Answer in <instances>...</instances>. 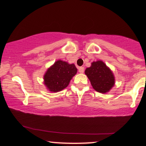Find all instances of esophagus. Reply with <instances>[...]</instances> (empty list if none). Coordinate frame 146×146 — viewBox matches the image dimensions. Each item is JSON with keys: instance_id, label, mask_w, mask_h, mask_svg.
<instances>
[{"instance_id": "esophagus-1", "label": "esophagus", "mask_w": 146, "mask_h": 146, "mask_svg": "<svg viewBox=\"0 0 146 146\" xmlns=\"http://www.w3.org/2000/svg\"><path fill=\"white\" fill-rule=\"evenodd\" d=\"M84 71V68L83 66H81V67L79 68V72H80V73H83Z\"/></svg>"}]
</instances>
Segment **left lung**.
<instances>
[{"label":"left lung","instance_id":"obj_1","mask_svg":"<svg viewBox=\"0 0 146 146\" xmlns=\"http://www.w3.org/2000/svg\"><path fill=\"white\" fill-rule=\"evenodd\" d=\"M84 73L93 88L99 93H108L115 84L113 71L102 60L93 62L90 67L86 68Z\"/></svg>","mask_w":146,"mask_h":146}]
</instances>
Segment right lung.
Instances as JSON below:
<instances>
[{
	"instance_id": "1",
	"label": "right lung",
	"mask_w": 146,
	"mask_h": 146,
	"mask_svg": "<svg viewBox=\"0 0 146 146\" xmlns=\"http://www.w3.org/2000/svg\"><path fill=\"white\" fill-rule=\"evenodd\" d=\"M78 69L74 64L58 60L45 72L43 80L47 90L53 93L61 91L68 86Z\"/></svg>"
}]
</instances>
